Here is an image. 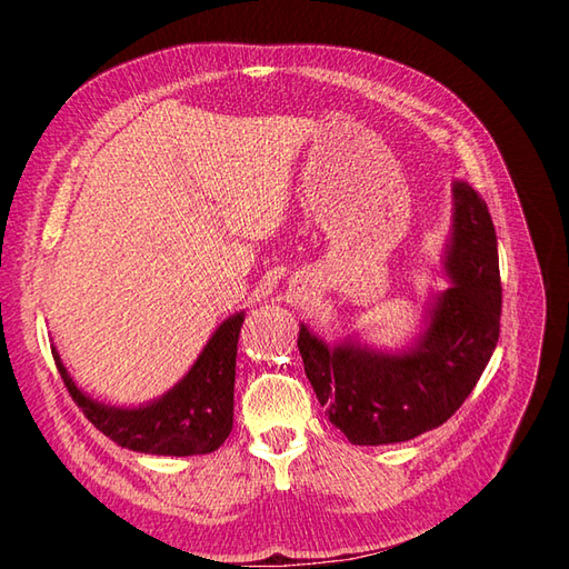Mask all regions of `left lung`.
I'll use <instances>...</instances> for the list:
<instances>
[{
  "mask_svg": "<svg viewBox=\"0 0 569 569\" xmlns=\"http://www.w3.org/2000/svg\"><path fill=\"white\" fill-rule=\"evenodd\" d=\"M456 230L446 272L416 349L377 353L341 343L325 347L301 325L299 351L325 416L356 446L416 439L449 420L485 372L501 332V272L485 199L456 182Z\"/></svg>",
  "mask_w": 569,
  "mask_h": 569,
  "instance_id": "8db88e82",
  "label": "left lung"
}]
</instances>
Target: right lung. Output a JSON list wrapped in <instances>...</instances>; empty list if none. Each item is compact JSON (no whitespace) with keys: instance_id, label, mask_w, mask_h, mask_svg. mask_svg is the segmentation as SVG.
Returning a JSON list of instances; mask_svg holds the SVG:
<instances>
[{"instance_id":"obj_1","label":"right lung","mask_w":569,"mask_h":569,"mask_svg":"<svg viewBox=\"0 0 569 569\" xmlns=\"http://www.w3.org/2000/svg\"><path fill=\"white\" fill-rule=\"evenodd\" d=\"M242 322L244 313L222 322L182 382L163 399L140 408H111L92 401L76 387L59 353H51L68 393L101 435L140 453L199 456L216 451L232 432L234 366Z\"/></svg>"}]
</instances>
